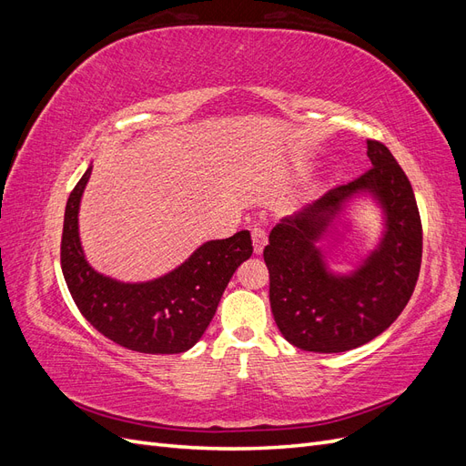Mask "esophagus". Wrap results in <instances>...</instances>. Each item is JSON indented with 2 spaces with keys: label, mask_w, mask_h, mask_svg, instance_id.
<instances>
[{
  "label": "esophagus",
  "mask_w": 466,
  "mask_h": 466,
  "mask_svg": "<svg viewBox=\"0 0 466 466\" xmlns=\"http://www.w3.org/2000/svg\"><path fill=\"white\" fill-rule=\"evenodd\" d=\"M250 235H252V247H255V255H262V250H264V247L268 243L266 231L262 228H252Z\"/></svg>",
  "instance_id": "obj_1"
}]
</instances>
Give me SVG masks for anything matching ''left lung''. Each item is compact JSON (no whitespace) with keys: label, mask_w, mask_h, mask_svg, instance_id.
<instances>
[{"label":"left lung","mask_w":466,"mask_h":466,"mask_svg":"<svg viewBox=\"0 0 466 466\" xmlns=\"http://www.w3.org/2000/svg\"><path fill=\"white\" fill-rule=\"evenodd\" d=\"M368 173L281 219L264 248L274 320L305 351L340 354L371 342L399 319L416 288L421 221L412 185L380 142L368 139ZM360 198L380 208L384 229L350 273H334L319 245Z\"/></svg>","instance_id":"1"}]
</instances>
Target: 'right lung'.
I'll use <instances>...</instances> for the list:
<instances>
[{
	"label": "right lung",
	"instance_id": "add662e5",
	"mask_svg": "<svg viewBox=\"0 0 466 466\" xmlns=\"http://www.w3.org/2000/svg\"><path fill=\"white\" fill-rule=\"evenodd\" d=\"M91 171L89 165L64 214L62 272L77 309L108 340L139 354L190 350L214 319L231 276L250 258V233L208 241L175 270L147 281L105 276L87 262L79 238V204Z\"/></svg>",
	"mask_w": 466,
	"mask_h": 466
}]
</instances>
